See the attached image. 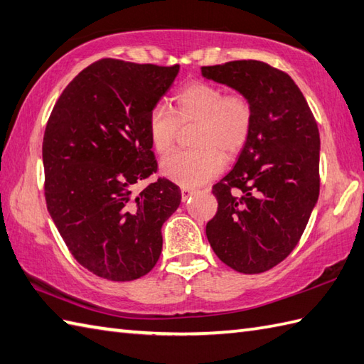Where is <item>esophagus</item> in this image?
Returning <instances> with one entry per match:
<instances>
[{
    "mask_svg": "<svg viewBox=\"0 0 364 364\" xmlns=\"http://www.w3.org/2000/svg\"><path fill=\"white\" fill-rule=\"evenodd\" d=\"M181 193H182V200H183V203H185V200H187V199H188L191 195H195L196 190H193V188H187V187H182Z\"/></svg>",
    "mask_w": 364,
    "mask_h": 364,
    "instance_id": "34e87169",
    "label": "esophagus"
}]
</instances>
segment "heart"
<instances>
[{
    "mask_svg": "<svg viewBox=\"0 0 364 364\" xmlns=\"http://www.w3.org/2000/svg\"><path fill=\"white\" fill-rule=\"evenodd\" d=\"M254 123L252 104L241 93L225 95L221 87L195 82L177 92L173 110L164 104L151 110L149 141L159 154L173 148L179 126L196 124L191 151H177L164 159L160 171L182 187H199L221 173L224 158L240 154Z\"/></svg>",
    "mask_w": 364,
    "mask_h": 364,
    "instance_id": "1",
    "label": "heart"
}]
</instances>
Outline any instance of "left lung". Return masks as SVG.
Segmentation results:
<instances>
[{"label": "left lung", "mask_w": 364, "mask_h": 364, "mask_svg": "<svg viewBox=\"0 0 364 364\" xmlns=\"http://www.w3.org/2000/svg\"><path fill=\"white\" fill-rule=\"evenodd\" d=\"M203 76L245 95L254 123L232 171L213 185L218 212L205 233L232 269L258 274L296 247L319 196V131L287 73L260 60L203 67Z\"/></svg>", "instance_id": "obj_1"}]
</instances>
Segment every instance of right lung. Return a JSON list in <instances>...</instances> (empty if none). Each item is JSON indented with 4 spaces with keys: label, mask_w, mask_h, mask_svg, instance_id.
I'll return each instance as SVG.
<instances>
[{
    "label": "right lung",
    "mask_w": 364,
    "mask_h": 364,
    "mask_svg": "<svg viewBox=\"0 0 364 364\" xmlns=\"http://www.w3.org/2000/svg\"><path fill=\"white\" fill-rule=\"evenodd\" d=\"M179 65L101 59L71 80L43 136L46 207L76 260L98 277L127 282L154 268L161 225L181 204L168 179L134 187L156 173L148 118Z\"/></svg>",
    "instance_id": "add662e5"
}]
</instances>
